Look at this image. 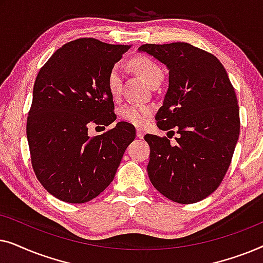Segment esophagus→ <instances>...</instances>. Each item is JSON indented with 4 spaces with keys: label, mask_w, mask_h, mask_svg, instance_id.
Masks as SVG:
<instances>
[{
    "label": "esophagus",
    "mask_w": 263,
    "mask_h": 263,
    "mask_svg": "<svg viewBox=\"0 0 263 263\" xmlns=\"http://www.w3.org/2000/svg\"><path fill=\"white\" fill-rule=\"evenodd\" d=\"M136 136H138L139 139H142L143 136H145V133H143L142 129H140V128L136 129Z\"/></svg>",
    "instance_id": "1"
}]
</instances>
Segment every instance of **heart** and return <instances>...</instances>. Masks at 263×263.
<instances>
[{
	"mask_svg": "<svg viewBox=\"0 0 263 263\" xmlns=\"http://www.w3.org/2000/svg\"><path fill=\"white\" fill-rule=\"evenodd\" d=\"M130 66L148 82L151 86L163 81L164 71L159 64L151 60L149 57L140 56L135 57L130 62ZM106 86L110 95L116 98L120 96L122 87V67L120 64H115L111 67L106 77ZM153 112V107L143 104H125L121 107L120 116L123 121L141 127L148 120Z\"/></svg>",
	"mask_w": 263,
	"mask_h": 263,
	"instance_id": "obj_1",
	"label": "heart"
}]
</instances>
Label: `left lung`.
I'll return each mask as SVG.
<instances>
[{
    "label": "left lung",
    "instance_id": "left-lung-1",
    "mask_svg": "<svg viewBox=\"0 0 263 263\" xmlns=\"http://www.w3.org/2000/svg\"><path fill=\"white\" fill-rule=\"evenodd\" d=\"M139 51L167 67L168 88L156 120L161 130L175 128L179 135L175 146L145 135L151 183L174 202L195 203L217 190L231 164L240 125L235 88L217 57L188 43L145 44Z\"/></svg>",
    "mask_w": 263,
    "mask_h": 263
}]
</instances>
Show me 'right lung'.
I'll use <instances>...</instances> for the list:
<instances>
[{
    "label": "right lung",
    "instance_id": "1",
    "mask_svg": "<svg viewBox=\"0 0 263 263\" xmlns=\"http://www.w3.org/2000/svg\"><path fill=\"white\" fill-rule=\"evenodd\" d=\"M130 48L77 39L56 50L35 78L26 125L31 163L41 184L61 201L84 203L104 192L135 139L128 122L88 135L89 123L116 120L106 77Z\"/></svg>",
    "mask_w": 263,
    "mask_h": 263
}]
</instances>
